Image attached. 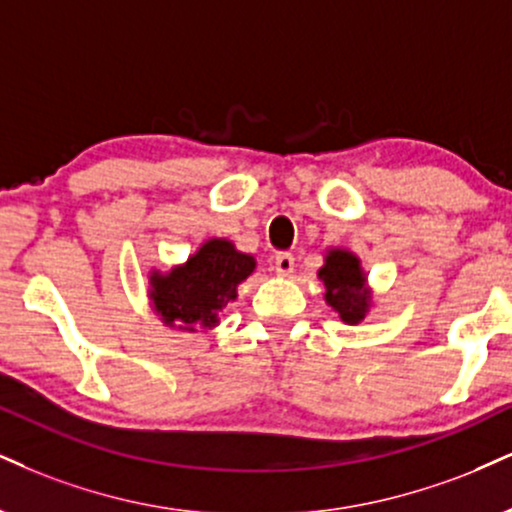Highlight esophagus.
I'll return each mask as SVG.
<instances>
[{"label":"esophagus","instance_id":"esophagus-1","mask_svg":"<svg viewBox=\"0 0 512 512\" xmlns=\"http://www.w3.org/2000/svg\"><path fill=\"white\" fill-rule=\"evenodd\" d=\"M274 269H276V274L291 276L295 269V257L291 255V252H279V255L274 257Z\"/></svg>","mask_w":512,"mask_h":512}]
</instances>
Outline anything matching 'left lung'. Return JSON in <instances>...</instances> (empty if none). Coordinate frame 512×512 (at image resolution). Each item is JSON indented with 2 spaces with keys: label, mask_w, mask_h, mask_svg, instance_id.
<instances>
[{
  "label": "left lung",
  "mask_w": 512,
  "mask_h": 512,
  "mask_svg": "<svg viewBox=\"0 0 512 512\" xmlns=\"http://www.w3.org/2000/svg\"><path fill=\"white\" fill-rule=\"evenodd\" d=\"M319 279L326 286V303L334 307L343 322L357 324L365 319L369 293L365 291V276L355 255L346 250H331L326 264L319 269Z\"/></svg>",
  "instance_id": "left-lung-1"
}]
</instances>
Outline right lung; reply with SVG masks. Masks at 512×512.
Listing matches in <instances>:
<instances>
[{
  "instance_id": "obj_1",
  "label": "right lung",
  "mask_w": 512,
  "mask_h": 512,
  "mask_svg": "<svg viewBox=\"0 0 512 512\" xmlns=\"http://www.w3.org/2000/svg\"><path fill=\"white\" fill-rule=\"evenodd\" d=\"M255 269L250 255L238 252L229 240H209L188 257L183 267L166 276L152 274V303L166 324L195 331L212 329L217 312L236 300V288Z\"/></svg>"
}]
</instances>
